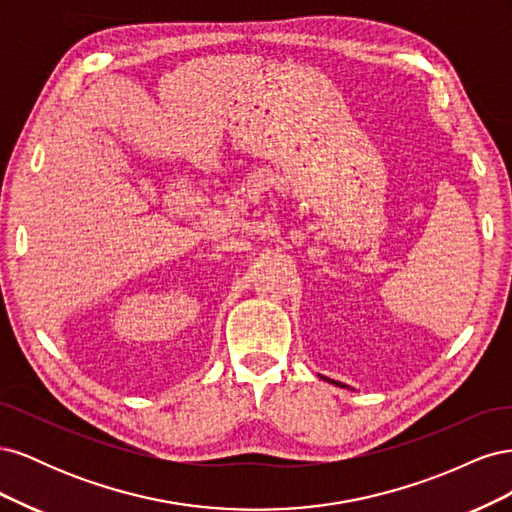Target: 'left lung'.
Instances as JSON below:
<instances>
[{"instance_id": "8db88e82", "label": "left lung", "mask_w": 512, "mask_h": 512, "mask_svg": "<svg viewBox=\"0 0 512 512\" xmlns=\"http://www.w3.org/2000/svg\"><path fill=\"white\" fill-rule=\"evenodd\" d=\"M324 380H329V378H324ZM329 382H333L335 386H344V389H346V384H342V382H335V380H329Z\"/></svg>"}]
</instances>
